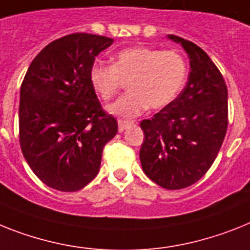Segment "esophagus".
I'll return each mask as SVG.
<instances>
[{
  "instance_id": "obj_1",
  "label": "esophagus",
  "mask_w": 250,
  "mask_h": 250,
  "mask_svg": "<svg viewBox=\"0 0 250 250\" xmlns=\"http://www.w3.org/2000/svg\"><path fill=\"white\" fill-rule=\"evenodd\" d=\"M129 125H132V122L128 121H118V131L123 132Z\"/></svg>"
}]
</instances>
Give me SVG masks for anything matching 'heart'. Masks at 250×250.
<instances>
[{"instance_id":"b5f03b06","label":"heart","mask_w":250,"mask_h":250,"mask_svg":"<svg viewBox=\"0 0 250 250\" xmlns=\"http://www.w3.org/2000/svg\"><path fill=\"white\" fill-rule=\"evenodd\" d=\"M187 63L174 50L129 47L119 50L113 64L95 62L90 67L89 81L103 100H110L128 81V93L106 106L110 114L131 119L145 109H161L170 104L183 87Z\"/></svg>"}]
</instances>
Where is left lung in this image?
Listing matches in <instances>:
<instances>
[{
	"instance_id": "1",
	"label": "left lung",
	"mask_w": 250,
	"mask_h": 250,
	"mask_svg": "<svg viewBox=\"0 0 250 250\" xmlns=\"http://www.w3.org/2000/svg\"><path fill=\"white\" fill-rule=\"evenodd\" d=\"M189 58L190 71L182 93L152 119H144L140 160L145 174L167 189L192 186L207 173L228 129V87L203 49L177 35Z\"/></svg>"
}]
</instances>
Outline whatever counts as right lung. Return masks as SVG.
I'll return each mask as SVG.
<instances>
[{
    "instance_id": "right-lung-1",
    "label": "right lung",
    "mask_w": 250,
    "mask_h": 250,
    "mask_svg": "<svg viewBox=\"0 0 250 250\" xmlns=\"http://www.w3.org/2000/svg\"><path fill=\"white\" fill-rule=\"evenodd\" d=\"M112 38L75 33L49 43L33 60L20 89L22 155L39 179L75 192L99 173L103 148L118 123L106 114L89 81L90 67Z\"/></svg>"
}]
</instances>
